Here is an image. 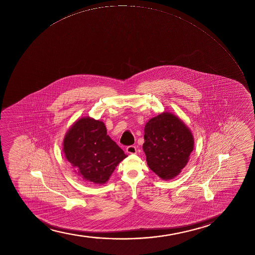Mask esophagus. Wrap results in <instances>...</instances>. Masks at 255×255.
<instances>
[{
  "label": "esophagus",
  "instance_id": "esophagus-1",
  "mask_svg": "<svg viewBox=\"0 0 255 255\" xmlns=\"http://www.w3.org/2000/svg\"><path fill=\"white\" fill-rule=\"evenodd\" d=\"M126 150L127 152L129 153V154H135L137 152V149H136L134 145H129V146L127 147Z\"/></svg>",
  "mask_w": 255,
  "mask_h": 255
}]
</instances>
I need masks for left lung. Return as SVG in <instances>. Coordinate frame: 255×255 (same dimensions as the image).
<instances>
[{
    "mask_svg": "<svg viewBox=\"0 0 255 255\" xmlns=\"http://www.w3.org/2000/svg\"><path fill=\"white\" fill-rule=\"evenodd\" d=\"M143 138L148 166L166 180L181 172L193 150L194 138L190 129L178 117L167 112L146 123Z\"/></svg>",
    "mask_w": 255,
    "mask_h": 255,
    "instance_id": "8db88e82",
    "label": "left lung"
}]
</instances>
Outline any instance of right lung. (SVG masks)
I'll return each mask as SVG.
<instances>
[{
    "mask_svg": "<svg viewBox=\"0 0 255 255\" xmlns=\"http://www.w3.org/2000/svg\"><path fill=\"white\" fill-rule=\"evenodd\" d=\"M64 152L76 173L96 185L105 184L127 157L107 135L104 123L90 117L80 119L70 128L64 139Z\"/></svg>",
    "mask_w": 255,
    "mask_h": 255,
    "instance_id": "right-lung-1",
    "label": "right lung"
}]
</instances>
